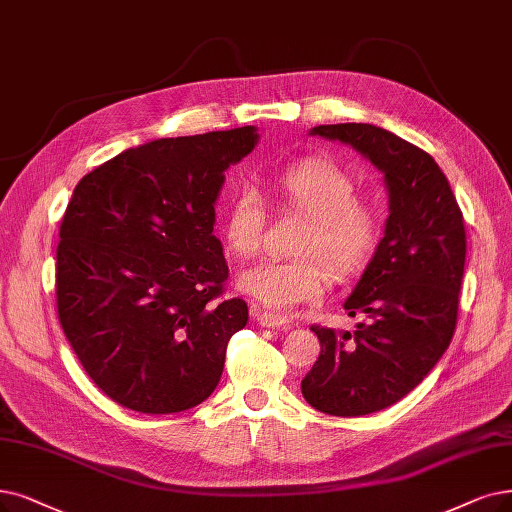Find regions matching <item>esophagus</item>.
Returning a JSON list of instances; mask_svg holds the SVG:
<instances>
[{"mask_svg": "<svg viewBox=\"0 0 512 512\" xmlns=\"http://www.w3.org/2000/svg\"><path fill=\"white\" fill-rule=\"evenodd\" d=\"M250 313L264 327H283V330H290V327H294L292 319L283 317V315H277V313H271V311H262L258 304H252Z\"/></svg>", "mask_w": 512, "mask_h": 512, "instance_id": "esophagus-1", "label": "esophagus"}]
</instances>
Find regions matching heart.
Segmentation results:
<instances>
[{
	"label": "heart",
	"instance_id": "b5f03b06",
	"mask_svg": "<svg viewBox=\"0 0 512 512\" xmlns=\"http://www.w3.org/2000/svg\"><path fill=\"white\" fill-rule=\"evenodd\" d=\"M273 191L285 212L306 218L292 252L296 258L264 260L241 275V288L273 311L323 298L330 283L349 279L372 258L380 241V216L357 197V180L340 163L325 157H306L279 170ZM267 210L260 193L243 185L233 197L224 241L239 258H254L262 248Z\"/></svg>",
	"mask_w": 512,
	"mask_h": 512
}]
</instances>
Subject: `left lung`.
<instances>
[{
	"label": "left lung",
	"instance_id": "8db88e82",
	"mask_svg": "<svg viewBox=\"0 0 512 512\" xmlns=\"http://www.w3.org/2000/svg\"><path fill=\"white\" fill-rule=\"evenodd\" d=\"M315 136L351 145L384 172L388 220L344 309L357 330L311 325L321 353L302 395L330 416H365L397 403L452 342L466 260L464 216L437 161L372 124H332Z\"/></svg>",
	"mask_w": 512,
	"mask_h": 512
}]
</instances>
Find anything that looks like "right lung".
<instances>
[{
  "label": "right lung",
  "mask_w": 512,
  "mask_h": 512,
  "mask_svg": "<svg viewBox=\"0 0 512 512\" xmlns=\"http://www.w3.org/2000/svg\"><path fill=\"white\" fill-rule=\"evenodd\" d=\"M254 126L161 138L128 149L77 182L60 222L56 311L102 393L140 414L206 401L243 298H222L229 267L214 203Z\"/></svg>",
  "instance_id": "add662e5"
}]
</instances>
